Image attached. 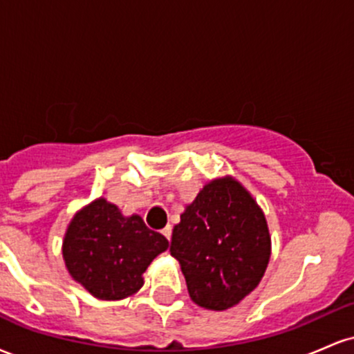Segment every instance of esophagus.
<instances>
[{
    "mask_svg": "<svg viewBox=\"0 0 354 354\" xmlns=\"http://www.w3.org/2000/svg\"><path fill=\"white\" fill-rule=\"evenodd\" d=\"M161 233H163L165 234V238L166 239H168V241H169V239H171V226H165V228L163 230H161Z\"/></svg>",
    "mask_w": 354,
    "mask_h": 354,
    "instance_id": "1",
    "label": "esophagus"
}]
</instances>
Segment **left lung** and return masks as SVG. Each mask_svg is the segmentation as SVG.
Here are the masks:
<instances>
[{"label": "left lung", "instance_id": "left-lung-1", "mask_svg": "<svg viewBox=\"0 0 354 354\" xmlns=\"http://www.w3.org/2000/svg\"><path fill=\"white\" fill-rule=\"evenodd\" d=\"M171 236L189 298L225 311L258 286L270 263L271 236L265 213L233 176L206 183L181 213Z\"/></svg>", "mask_w": 354, "mask_h": 354}]
</instances>
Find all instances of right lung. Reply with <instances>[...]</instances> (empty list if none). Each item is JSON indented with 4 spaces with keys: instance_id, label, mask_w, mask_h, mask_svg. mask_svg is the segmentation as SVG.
I'll list each match as a JSON object with an SVG mask.
<instances>
[{
    "instance_id": "1",
    "label": "right lung",
    "mask_w": 354,
    "mask_h": 354,
    "mask_svg": "<svg viewBox=\"0 0 354 354\" xmlns=\"http://www.w3.org/2000/svg\"><path fill=\"white\" fill-rule=\"evenodd\" d=\"M168 246L140 214L124 216L116 205L96 198L71 218L61 251L76 283L95 298L116 301L141 290L146 268Z\"/></svg>"
}]
</instances>
